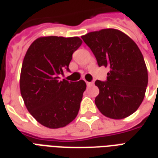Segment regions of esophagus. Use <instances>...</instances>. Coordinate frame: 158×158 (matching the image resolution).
I'll use <instances>...</instances> for the list:
<instances>
[{
    "mask_svg": "<svg viewBox=\"0 0 158 158\" xmlns=\"http://www.w3.org/2000/svg\"><path fill=\"white\" fill-rule=\"evenodd\" d=\"M93 82H88V81H87V87H93Z\"/></svg>",
    "mask_w": 158,
    "mask_h": 158,
    "instance_id": "obj_1",
    "label": "esophagus"
}]
</instances>
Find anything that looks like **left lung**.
<instances>
[{
  "label": "left lung",
  "instance_id": "8db88e82",
  "mask_svg": "<svg viewBox=\"0 0 158 158\" xmlns=\"http://www.w3.org/2000/svg\"><path fill=\"white\" fill-rule=\"evenodd\" d=\"M81 39L98 65L110 69L106 81H95L99 89L95 98L97 108L114 119L131 115L142 103L148 83L147 65L137 44L114 28L91 32Z\"/></svg>",
  "mask_w": 158,
  "mask_h": 158
}]
</instances>
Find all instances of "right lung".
Listing matches in <instances>:
<instances>
[{
	"label": "right lung",
	"instance_id": "1",
	"mask_svg": "<svg viewBox=\"0 0 158 158\" xmlns=\"http://www.w3.org/2000/svg\"><path fill=\"white\" fill-rule=\"evenodd\" d=\"M81 44L79 37H40L24 56L21 95L31 115L45 127H64L77 115L86 82L61 81L59 76L70 71L72 54Z\"/></svg>",
	"mask_w": 158,
	"mask_h": 158
}]
</instances>
